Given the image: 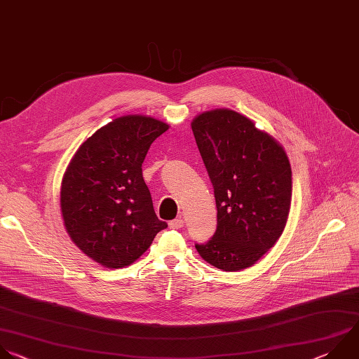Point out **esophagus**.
<instances>
[{
    "mask_svg": "<svg viewBox=\"0 0 359 359\" xmlns=\"http://www.w3.org/2000/svg\"><path fill=\"white\" fill-rule=\"evenodd\" d=\"M169 225H170L172 229H180V228H183L184 221H183L182 218H175V219H172V221L169 222Z\"/></svg>",
    "mask_w": 359,
    "mask_h": 359,
    "instance_id": "1",
    "label": "esophagus"
}]
</instances>
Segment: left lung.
I'll use <instances>...</instances> for the list:
<instances>
[{
    "instance_id": "left-lung-1",
    "label": "left lung",
    "mask_w": 359,
    "mask_h": 359,
    "mask_svg": "<svg viewBox=\"0 0 359 359\" xmlns=\"http://www.w3.org/2000/svg\"><path fill=\"white\" fill-rule=\"evenodd\" d=\"M191 130L214 187L217 229L200 257L225 272L252 266L282 235L292 200L283 148L232 109L200 114Z\"/></svg>"
}]
</instances>
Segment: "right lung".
Returning <instances> with one entry per match:
<instances>
[{
  "label": "right lung",
  "instance_id": "1",
  "mask_svg": "<svg viewBox=\"0 0 359 359\" xmlns=\"http://www.w3.org/2000/svg\"><path fill=\"white\" fill-rule=\"evenodd\" d=\"M169 126L127 115L100 128L76 152L60 190L65 226L72 241L107 268L135 262L168 226L154 210L142 163Z\"/></svg>",
  "mask_w": 359,
  "mask_h": 359
}]
</instances>
